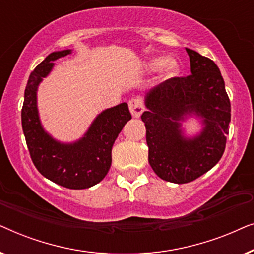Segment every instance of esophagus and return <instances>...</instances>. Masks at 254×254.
<instances>
[{
	"instance_id": "esophagus-1",
	"label": "esophagus",
	"mask_w": 254,
	"mask_h": 254,
	"mask_svg": "<svg viewBox=\"0 0 254 254\" xmlns=\"http://www.w3.org/2000/svg\"><path fill=\"white\" fill-rule=\"evenodd\" d=\"M128 106H129V111L131 116L134 118H140L142 112H143V104L138 98H133L129 100L128 103Z\"/></svg>"
}]
</instances>
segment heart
Instances as JSON below:
<instances>
[{
	"mask_svg": "<svg viewBox=\"0 0 254 254\" xmlns=\"http://www.w3.org/2000/svg\"><path fill=\"white\" fill-rule=\"evenodd\" d=\"M162 64L161 59H152V60H150V61L148 62L147 67L149 69H151V70H154V69L159 67V64ZM176 71H177V64H176L175 61L169 60V61H166L164 64H163L162 72H163V75L166 76V77L173 76V75L176 74Z\"/></svg>",
	"mask_w": 254,
	"mask_h": 254,
	"instance_id": "obj_1",
	"label": "heart"
}]
</instances>
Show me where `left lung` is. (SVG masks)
Masks as SVG:
<instances>
[{"instance_id": "left-lung-1", "label": "left lung", "mask_w": 254, "mask_h": 254, "mask_svg": "<svg viewBox=\"0 0 254 254\" xmlns=\"http://www.w3.org/2000/svg\"><path fill=\"white\" fill-rule=\"evenodd\" d=\"M190 75L175 77L156 85L144 96L141 119L147 129L149 164L163 180L190 183L209 171L223 155L230 100L223 77L214 61L186 48ZM199 119V133L187 137L182 123Z\"/></svg>"}]
</instances>
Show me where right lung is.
Masks as SVG:
<instances>
[{
    "mask_svg": "<svg viewBox=\"0 0 254 254\" xmlns=\"http://www.w3.org/2000/svg\"><path fill=\"white\" fill-rule=\"evenodd\" d=\"M71 50L51 53L31 72L22 109V127L31 158L45 178L70 190H83L102 182L112 163V147L127 121L131 119L127 103L104 110L81 138L61 142L45 130L38 111V86L47 77L58 59Z\"/></svg>",
    "mask_w": 254,
    "mask_h": 254,
    "instance_id": "obj_1",
    "label": "right lung"
}]
</instances>
